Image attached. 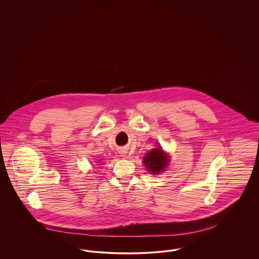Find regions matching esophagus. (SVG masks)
Instances as JSON below:
<instances>
[{
    "label": "esophagus",
    "mask_w": 259,
    "mask_h": 259,
    "mask_svg": "<svg viewBox=\"0 0 259 259\" xmlns=\"http://www.w3.org/2000/svg\"><path fill=\"white\" fill-rule=\"evenodd\" d=\"M120 153H121V155H122V156H125V153H126V151H124V150H121V151H120Z\"/></svg>",
    "instance_id": "esophagus-1"
}]
</instances>
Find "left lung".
Here are the masks:
<instances>
[{
    "label": "left lung",
    "instance_id": "obj_1",
    "mask_svg": "<svg viewBox=\"0 0 259 259\" xmlns=\"http://www.w3.org/2000/svg\"><path fill=\"white\" fill-rule=\"evenodd\" d=\"M169 157L161 148H153L144 157V163L150 174L157 175L165 170Z\"/></svg>",
    "mask_w": 259,
    "mask_h": 259
}]
</instances>
